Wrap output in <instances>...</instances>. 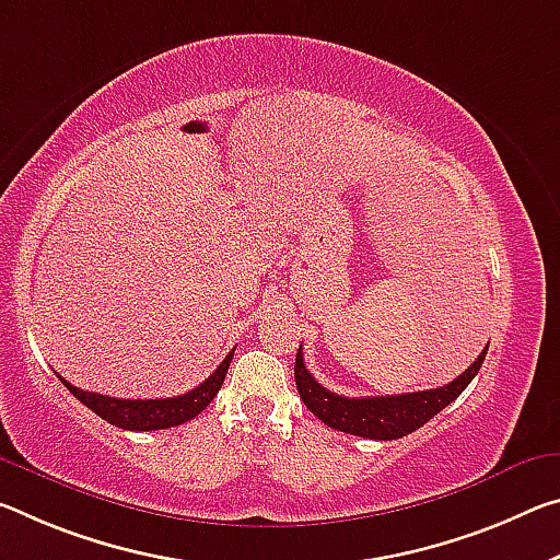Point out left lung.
<instances>
[{
  "mask_svg": "<svg viewBox=\"0 0 560 560\" xmlns=\"http://www.w3.org/2000/svg\"><path fill=\"white\" fill-rule=\"evenodd\" d=\"M486 349L478 353V359L468 366L464 374L451 381L446 386L429 388V392L413 394H396V396H363L349 398L328 392L318 381L308 374L304 357H301V346L296 353L294 378L301 401L306 404L308 411L318 416L326 425L339 429L351 436L376 439V441H394L408 436V433L421 429L425 421L443 411L451 401H456L460 392L471 384L474 376L481 369L486 359Z\"/></svg>",
  "mask_w": 560,
  "mask_h": 560,
  "instance_id": "obj_1",
  "label": "left lung"
}]
</instances>
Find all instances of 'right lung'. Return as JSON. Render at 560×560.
I'll list each match as a JSON object with an SVG mask.
<instances>
[{
    "label": "right lung",
    "mask_w": 560,
    "mask_h": 560,
    "mask_svg": "<svg viewBox=\"0 0 560 560\" xmlns=\"http://www.w3.org/2000/svg\"><path fill=\"white\" fill-rule=\"evenodd\" d=\"M234 349L229 351V357L219 363V369L211 374L203 384L191 388L189 394H182L176 398H112L92 392H82L61 378V384L69 388V394H74L79 401L86 408H92L96 416H102L106 423L119 425L127 431H159V429H172L191 421L194 416H199L207 408L214 396L219 394L221 384H224L229 363H232Z\"/></svg>",
    "instance_id": "obj_1"
}]
</instances>
